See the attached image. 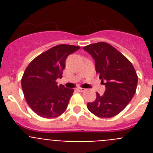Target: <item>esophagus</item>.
<instances>
[{
  "label": "esophagus",
  "instance_id": "34e87169",
  "mask_svg": "<svg viewBox=\"0 0 153 153\" xmlns=\"http://www.w3.org/2000/svg\"><path fill=\"white\" fill-rule=\"evenodd\" d=\"M76 90H77V91H79V92H84L85 90H86V89L80 88V87H78V88L76 89Z\"/></svg>",
  "mask_w": 153,
  "mask_h": 153
}]
</instances>
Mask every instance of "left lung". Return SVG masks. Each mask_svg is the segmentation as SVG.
Returning a JSON list of instances; mask_svg holds the SVG:
<instances>
[{
    "label": "left lung",
    "instance_id": "obj_1",
    "mask_svg": "<svg viewBox=\"0 0 153 153\" xmlns=\"http://www.w3.org/2000/svg\"><path fill=\"white\" fill-rule=\"evenodd\" d=\"M83 49L94 60L96 72L106 86L103 95L97 93L95 100L87 103V108L101 118L115 117L123 110L136 93V70L127 58L107 43L99 42Z\"/></svg>",
    "mask_w": 153,
    "mask_h": 153
}]
</instances>
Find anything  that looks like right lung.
Here are the masks:
<instances>
[{
  "label": "right lung",
  "instance_id": "add662e5",
  "mask_svg": "<svg viewBox=\"0 0 153 153\" xmlns=\"http://www.w3.org/2000/svg\"><path fill=\"white\" fill-rule=\"evenodd\" d=\"M80 47L60 44L43 53L32 60L24 73L21 86L30 107L44 118H55L67 109L74 89L58 86L67 56Z\"/></svg>",
  "mask_w": 153,
  "mask_h": 153
}]
</instances>
